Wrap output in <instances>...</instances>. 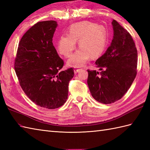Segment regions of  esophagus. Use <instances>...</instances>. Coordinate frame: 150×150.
Here are the masks:
<instances>
[{
	"mask_svg": "<svg viewBox=\"0 0 150 150\" xmlns=\"http://www.w3.org/2000/svg\"><path fill=\"white\" fill-rule=\"evenodd\" d=\"M81 69L77 68V67H76V68H75V69H74V72H75V73H77L79 71H80Z\"/></svg>",
	"mask_w": 150,
	"mask_h": 150,
	"instance_id": "34e87169",
	"label": "esophagus"
}]
</instances>
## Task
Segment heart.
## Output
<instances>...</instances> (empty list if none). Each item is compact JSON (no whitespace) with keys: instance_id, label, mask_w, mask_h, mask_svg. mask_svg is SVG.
Instances as JSON below:
<instances>
[{"instance_id":"obj_1","label":"heart","mask_w":150,"mask_h":150,"mask_svg":"<svg viewBox=\"0 0 150 150\" xmlns=\"http://www.w3.org/2000/svg\"><path fill=\"white\" fill-rule=\"evenodd\" d=\"M67 35L60 37L57 42L59 52L65 57L71 56L79 40L81 48L77 51L68 60L72 66H81L91 57H99L106 46V33L104 28L90 22L85 21L72 24Z\"/></svg>"}]
</instances>
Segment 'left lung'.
Listing matches in <instances>:
<instances>
[{
    "label": "left lung",
    "mask_w": 150,
    "mask_h": 150,
    "mask_svg": "<svg viewBox=\"0 0 150 150\" xmlns=\"http://www.w3.org/2000/svg\"><path fill=\"white\" fill-rule=\"evenodd\" d=\"M113 39L95 64L100 72L88 69V85L95 100L111 104L120 100L131 86L137 75V50L131 35L113 20Z\"/></svg>",
    "instance_id": "1"
}]
</instances>
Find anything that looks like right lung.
Segmentation results:
<instances>
[{
  "mask_svg": "<svg viewBox=\"0 0 150 150\" xmlns=\"http://www.w3.org/2000/svg\"><path fill=\"white\" fill-rule=\"evenodd\" d=\"M55 21L39 22L19 42L14 68L19 84L30 99L40 107L55 109L64 104L68 86L74 76L73 68L61 71L60 58L52 40Z\"/></svg>",
  "mask_w": 150,
  "mask_h": 150,
  "instance_id": "obj_1",
  "label": "right lung"
}]
</instances>
